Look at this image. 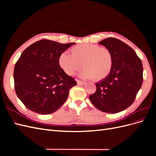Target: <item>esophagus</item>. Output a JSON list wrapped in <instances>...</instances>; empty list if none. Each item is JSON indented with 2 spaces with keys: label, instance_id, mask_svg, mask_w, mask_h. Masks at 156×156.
Here are the masks:
<instances>
[{
  "label": "esophagus",
  "instance_id": "1",
  "mask_svg": "<svg viewBox=\"0 0 156 156\" xmlns=\"http://www.w3.org/2000/svg\"><path fill=\"white\" fill-rule=\"evenodd\" d=\"M77 83L79 85H84V84H85L86 83L84 81H82L81 80H79V79H77Z\"/></svg>",
  "mask_w": 156,
  "mask_h": 156
}]
</instances>
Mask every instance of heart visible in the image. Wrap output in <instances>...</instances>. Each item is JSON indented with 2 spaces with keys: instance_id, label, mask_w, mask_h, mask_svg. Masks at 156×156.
<instances>
[{
  "instance_id": "1",
  "label": "heart",
  "mask_w": 156,
  "mask_h": 156,
  "mask_svg": "<svg viewBox=\"0 0 156 156\" xmlns=\"http://www.w3.org/2000/svg\"><path fill=\"white\" fill-rule=\"evenodd\" d=\"M71 54L61 53L58 58L60 68L68 75H73L84 68L81 73L84 78H94L96 81L105 79L110 74L113 56L111 51L96 44H80L71 49Z\"/></svg>"
}]
</instances>
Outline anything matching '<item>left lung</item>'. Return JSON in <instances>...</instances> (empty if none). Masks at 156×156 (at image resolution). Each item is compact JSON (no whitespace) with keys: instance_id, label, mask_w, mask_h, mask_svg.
<instances>
[{"instance_id":"1","label":"left lung","mask_w":156,"mask_h":156,"mask_svg":"<svg viewBox=\"0 0 156 156\" xmlns=\"http://www.w3.org/2000/svg\"><path fill=\"white\" fill-rule=\"evenodd\" d=\"M98 44L111 51L113 65L110 74L96 83V91L90 100L103 112H119L133 103L142 86V61L131 47L116 38L108 37Z\"/></svg>"}]
</instances>
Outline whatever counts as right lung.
<instances>
[{
	"label": "right lung",
	"instance_id": "obj_1",
	"mask_svg": "<svg viewBox=\"0 0 156 156\" xmlns=\"http://www.w3.org/2000/svg\"><path fill=\"white\" fill-rule=\"evenodd\" d=\"M74 44L41 40L23 51L14 68V87L29 110L51 114L67 100L69 90L77 82L60 68L58 58Z\"/></svg>",
	"mask_w": 156,
	"mask_h": 156
}]
</instances>
